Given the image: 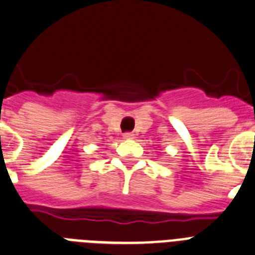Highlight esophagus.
<instances>
[{
  "label": "esophagus",
  "mask_w": 255,
  "mask_h": 255,
  "mask_svg": "<svg viewBox=\"0 0 255 255\" xmlns=\"http://www.w3.org/2000/svg\"><path fill=\"white\" fill-rule=\"evenodd\" d=\"M124 138H125V139H132V138H134V134H132V132H125V134H124Z\"/></svg>",
  "instance_id": "obj_1"
}]
</instances>
